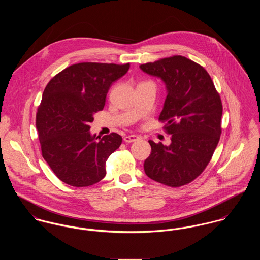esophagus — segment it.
Returning <instances> with one entry per match:
<instances>
[{
    "label": "esophagus",
    "instance_id": "1",
    "mask_svg": "<svg viewBox=\"0 0 260 260\" xmlns=\"http://www.w3.org/2000/svg\"><path fill=\"white\" fill-rule=\"evenodd\" d=\"M138 139H140V138H139V136H137V135H128V136H125V137H124V141H125L126 143H132V142L137 141Z\"/></svg>",
    "mask_w": 260,
    "mask_h": 260
}]
</instances>
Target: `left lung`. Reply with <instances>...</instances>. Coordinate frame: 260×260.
<instances>
[{
  "label": "left lung",
  "instance_id": "left-lung-1",
  "mask_svg": "<svg viewBox=\"0 0 260 260\" xmlns=\"http://www.w3.org/2000/svg\"><path fill=\"white\" fill-rule=\"evenodd\" d=\"M143 72L162 79L167 97L159 116L171 144L149 140L151 154L144 162L146 175L170 187L192 182L206 168L221 135L222 102L210 75L183 56L140 65Z\"/></svg>",
  "mask_w": 260,
  "mask_h": 260
}]
</instances>
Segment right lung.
I'll return each instance as SVG.
<instances>
[{"mask_svg": "<svg viewBox=\"0 0 260 260\" xmlns=\"http://www.w3.org/2000/svg\"><path fill=\"white\" fill-rule=\"evenodd\" d=\"M129 68V63H78L47 84L36 127L42 156L64 183L87 187L105 177L106 161L120 147L122 137L117 133L92 136L89 124L95 113L103 110L112 83Z\"/></svg>", "mask_w": 260, "mask_h": 260, "instance_id": "1", "label": "right lung"}]
</instances>
